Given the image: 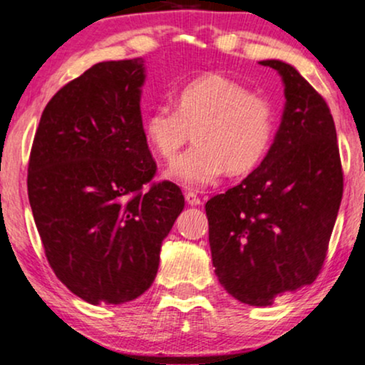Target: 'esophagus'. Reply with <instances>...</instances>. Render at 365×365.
I'll list each match as a JSON object with an SVG mask.
<instances>
[{
	"instance_id": "obj_1",
	"label": "esophagus",
	"mask_w": 365,
	"mask_h": 365,
	"mask_svg": "<svg viewBox=\"0 0 365 365\" xmlns=\"http://www.w3.org/2000/svg\"><path fill=\"white\" fill-rule=\"evenodd\" d=\"M185 200H187L188 205H200V203H202L200 197H198L197 193H195V192H192V190L185 192Z\"/></svg>"
}]
</instances>
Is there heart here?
<instances>
[{
  "instance_id": "1",
  "label": "heart",
  "mask_w": 365,
  "mask_h": 365,
  "mask_svg": "<svg viewBox=\"0 0 365 365\" xmlns=\"http://www.w3.org/2000/svg\"><path fill=\"white\" fill-rule=\"evenodd\" d=\"M195 130V147L167 170V178L187 188L212 185L228 168L240 175L257 167L275 132V110L269 98L250 93L223 75L197 78L175 95V108L158 105L145 116L143 135L167 162Z\"/></svg>"
}]
</instances>
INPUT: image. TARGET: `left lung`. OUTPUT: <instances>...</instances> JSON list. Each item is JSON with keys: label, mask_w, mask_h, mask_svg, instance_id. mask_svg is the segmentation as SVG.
Returning a JSON list of instances; mask_svg holds the SVG:
<instances>
[{"label": "left lung", "mask_w": 365, "mask_h": 365, "mask_svg": "<svg viewBox=\"0 0 365 365\" xmlns=\"http://www.w3.org/2000/svg\"><path fill=\"white\" fill-rule=\"evenodd\" d=\"M284 81L274 143L237 187L207 202L215 274L232 297L267 307L317 279L342 200L337 133L325 100L292 65L264 60Z\"/></svg>", "instance_id": "1"}]
</instances>
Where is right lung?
Here are the masks:
<instances>
[{
  "instance_id": "right-lung-1",
  "label": "right lung",
  "mask_w": 365,
  "mask_h": 365,
  "mask_svg": "<svg viewBox=\"0 0 365 365\" xmlns=\"http://www.w3.org/2000/svg\"><path fill=\"white\" fill-rule=\"evenodd\" d=\"M143 58L96 63L43 110L28 198L46 259L85 302L123 304L150 289L160 249L185 207L143 135Z\"/></svg>"
}]
</instances>
